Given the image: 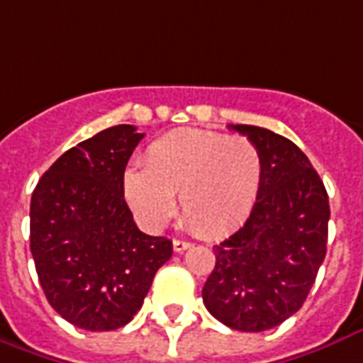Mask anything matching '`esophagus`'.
<instances>
[{"label": "esophagus", "instance_id": "34e87169", "mask_svg": "<svg viewBox=\"0 0 363 363\" xmlns=\"http://www.w3.org/2000/svg\"><path fill=\"white\" fill-rule=\"evenodd\" d=\"M172 248H174V252H176V254H179V252H184V250L191 248V244L185 242V240H179V238H174Z\"/></svg>", "mask_w": 363, "mask_h": 363}]
</instances>
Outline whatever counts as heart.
<instances>
[{"label": "heart", "mask_w": 363, "mask_h": 363, "mask_svg": "<svg viewBox=\"0 0 363 363\" xmlns=\"http://www.w3.org/2000/svg\"><path fill=\"white\" fill-rule=\"evenodd\" d=\"M263 172V155L248 138L178 128L151 142L143 168H126L121 185L126 204L147 229L167 223L176 195L185 225L218 238L248 218Z\"/></svg>", "instance_id": "1"}]
</instances>
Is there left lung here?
Segmentation results:
<instances>
[{
    "label": "left lung",
    "instance_id": "1",
    "mask_svg": "<svg viewBox=\"0 0 363 363\" xmlns=\"http://www.w3.org/2000/svg\"><path fill=\"white\" fill-rule=\"evenodd\" d=\"M231 128L259 147L265 172L246 223L213 246L202 301L233 330L265 331L296 314L313 288L325 257L330 201L296 143L261 126Z\"/></svg>",
    "mask_w": 363,
    "mask_h": 363
}]
</instances>
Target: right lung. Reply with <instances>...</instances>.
<instances>
[{
	"instance_id": "obj_1",
	"label": "right lung",
	"mask_w": 363,
	"mask_h": 363,
	"mask_svg": "<svg viewBox=\"0 0 363 363\" xmlns=\"http://www.w3.org/2000/svg\"><path fill=\"white\" fill-rule=\"evenodd\" d=\"M143 134L117 125L67 150L30 202V250L47 301L89 331L128 324L172 255V240L136 227L123 174Z\"/></svg>"
}]
</instances>
